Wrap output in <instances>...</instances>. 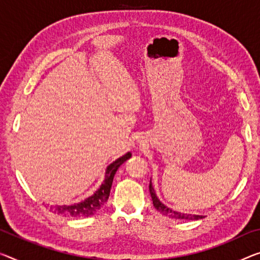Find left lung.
I'll return each mask as SVG.
<instances>
[{
    "label": "left lung",
    "instance_id": "obj_1",
    "mask_svg": "<svg viewBox=\"0 0 260 260\" xmlns=\"http://www.w3.org/2000/svg\"><path fill=\"white\" fill-rule=\"evenodd\" d=\"M150 193H151V198H152V202H153V206L154 208L157 209L159 213L165 215L167 217H171V218H175V219H189V221H197V219L200 218H203V216H200V215H191V214H181V213H178V211L175 210H172L169 207H166L164 205L162 202H160V200L157 198V195H155V191L152 187V183L150 182Z\"/></svg>",
    "mask_w": 260,
    "mask_h": 260
}]
</instances>
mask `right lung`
I'll return each instance as SVG.
<instances>
[{
  "mask_svg": "<svg viewBox=\"0 0 260 260\" xmlns=\"http://www.w3.org/2000/svg\"><path fill=\"white\" fill-rule=\"evenodd\" d=\"M131 157V153L127 152L123 157L118 158L113 164H110L107 167L106 171V179L100 186V188L91 195V197L87 198L85 201L75 203L73 206H58L53 209L54 213L60 214L62 216L69 217H88L94 215L96 211L102 208V206L107 202L108 198L110 194V188L113 185V180L115 174L118 170V167L122 165L123 162L126 161L127 159Z\"/></svg>",
  "mask_w": 260,
  "mask_h": 260,
  "instance_id": "1",
  "label": "right lung"
}]
</instances>
